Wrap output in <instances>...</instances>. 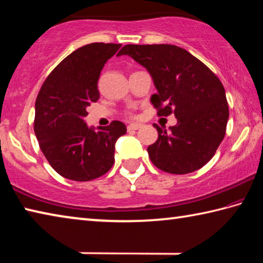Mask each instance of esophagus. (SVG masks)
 <instances>
[{"mask_svg": "<svg viewBox=\"0 0 263 263\" xmlns=\"http://www.w3.org/2000/svg\"><path fill=\"white\" fill-rule=\"evenodd\" d=\"M142 125L141 124H136V123H132L130 125L127 126V131H136V130H139Z\"/></svg>", "mask_w": 263, "mask_h": 263, "instance_id": "obj_1", "label": "esophagus"}]
</instances>
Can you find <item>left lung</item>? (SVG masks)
<instances>
[{"label": "left lung", "instance_id": "obj_1", "mask_svg": "<svg viewBox=\"0 0 263 263\" xmlns=\"http://www.w3.org/2000/svg\"><path fill=\"white\" fill-rule=\"evenodd\" d=\"M127 54L148 70L158 92L151 102L159 117L174 114L171 131L157 124L159 138L147 147L151 161L169 174H188L206 164L224 139L229 104L220 80L184 48L168 44L125 45Z\"/></svg>", "mask_w": 263, "mask_h": 263}]
</instances>
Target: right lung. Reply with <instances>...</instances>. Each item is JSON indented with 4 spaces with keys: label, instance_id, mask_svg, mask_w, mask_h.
I'll return each mask as SVG.
<instances>
[{
    "label": "right lung",
    "instance_id": "add662e5",
    "mask_svg": "<svg viewBox=\"0 0 263 263\" xmlns=\"http://www.w3.org/2000/svg\"><path fill=\"white\" fill-rule=\"evenodd\" d=\"M121 44L92 43L66 57L48 74L35 100L33 128L43 154L52 168L68 180L91 181L115 162V144L126 126L112 121L89 128L87 106L100 99L97 88L105 62Z\"/></svg>",
    "mask_w": 263,
    "mask_h": 263
}]
</instances>
